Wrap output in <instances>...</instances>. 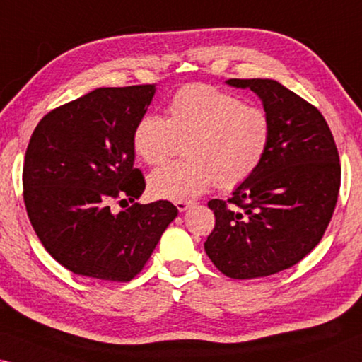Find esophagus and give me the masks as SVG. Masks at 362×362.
Instances as JSON below:
<instances>
[{
    "instance_id": "34e87169",
    "label": "esophagus",
    "mask_w": 362,
    "mask_h": 362,
    "mask_svg": "<svg viewBox=\"0 0 362 362\" xmlns=\"http://www.w3.org/2000/svg\"><path fill=\"white\" fill-rule=\"evenodd\" d=\"M175 206H177V209L183 212V211H187L188 208H190L192 203L190 202H175Z\"/></svg>"
}]
</instances>
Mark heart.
I'll use <instances>...</instances> for the list:
<instances>
[{"label":"heart","mask_w":362,"mask_h":362,"mask_svg":"<svg viewBox=\"0 0 362 362\" xmlns=\"http://www.w3.org/2000/svg\"><path fill=\"white\" fill-rule=\"evenodd\" d=\"M267 112L243 105L237 96L193 83L180 88L168 105V119L143 116L132 136L136 156L156 165L183 141L185 160L153 170L148 192L153 198L190 202L214 185L230 190L259 168L271 143Z\"/></svg>","instance_id":"obj_1"}]
</instances>
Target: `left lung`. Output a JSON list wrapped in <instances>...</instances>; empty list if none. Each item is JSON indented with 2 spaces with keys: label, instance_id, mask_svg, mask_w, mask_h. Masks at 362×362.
<instances>
[{
  "label": "left lung",
  "instance_id": "1",
  "mask_svg": "<svg viewBox=\"0 0 362 362\" xmlns=\"http://www.w3.org/2000/svg\"><path fill=\"white\" fill-rule=\"evenodd\" d=\"M259 96L272 125L259 168L227 202L211 199L216 226L204 251L230 279L285 271L315 248L334 214L341 168L317 107L271 78H230Z\"/></svg>",
  "mask_w": 362,
  "mask_h": 362
}]
</instances>
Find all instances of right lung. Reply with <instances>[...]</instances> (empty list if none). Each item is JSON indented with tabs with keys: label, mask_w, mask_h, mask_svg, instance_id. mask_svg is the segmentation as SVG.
<instances>
[{
	"label": "right lung",
	"mask_w": 362,
	"mask_h": 362,
	"mask_svg": "<svg viewBox=\"0 0 362 362\" xmlns=\"http://www.w3.org/2000/svg\"><path fill=\"white\" fill-rule=\"evenodd\" d=\"M154 85L96 88L48 112L28 141L22 185L28 219L45 250L83 277L129 282L179 209L159 199L112 213L145 190L132 136Z\"/></svg>",
	"instance_id": "add662e5"
}]
</instances>
